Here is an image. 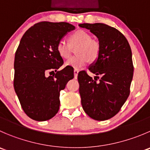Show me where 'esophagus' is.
<instances>
[{
  "instance_id": "1",
  "label": "esophagus",
  "mask_w": 150,
  "mask_h": 150,
  "mask_svg": "<svg viewBox=\"0 0 150 150\" xmlns=\"http://www.w3.org/2000/svg\"><path fill=\"white\" fill-rule=\"evenodd\" d=\"M78 72H79V70H78V69H74V75H75V78L78 76Z\"/></svg>"
}]
</instances>
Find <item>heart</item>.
Masks as SVG:
<instances>
[{"instance_id":"heart-1","label":"heart","mask_w":150,"mask_h":150,"mask_svg":"<svg viewBox=\"0 0 150 150\" xmlns=\"http://www.w3.org/2000/svg\"><path fill=\"white\" fill-rule=\"evenodd\" d=\"M69 44L64 40H60L56 45V51L62 59H68L70 56L72 47L78 45L76 48L78 56L71 57L66 62V66L75 69L82 68L88 63L89 59L94 61L100 53V44L97 40L91 39L88 32L78 30L69 36Z\"/></svg>"}]
</instances>
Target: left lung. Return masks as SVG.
Segmentation results:
<instances>
[{
  "label": "left lung",
  "mask_w": 150,
  "mask_h": 150,
  "mask_svg": "<svg viewBox=\"0 0 150 150\" xmlns=\"http://www.w3.org/2000/svg\"><path fill=\"white\" fill-rule=\"evenodd\" d=\"M98 38L100 53L88 70L78 73L79 93L86 114L93 120L104 121L116 115L130 94L133 64L130 45L125 36L115 28L103 23L79 24ZM98 75L101 78L99 81Z\"/></svg>",
  "instance_id": "8db88e82"
}]
</instances>
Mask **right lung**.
Listing matches in <instances>:
<instances>
[{"mask_svg":"<svg viewBox=\"0 0 150 150\" xmlns=\"http://www.w3.org/2000/svg\"><path fill=\"white\" fill-rule=\"evenodd\" d=\"M75 28L64 22H40L20 40L14 57V88L22 108L32 120L46 121L59 111L60 91L74 78V72L69 67L57 70L64 61L56 45Z\"/></svg>","mask_w":150,"mask_h":150,"instance_id":"1","label":"right lung"}]
</instances>
